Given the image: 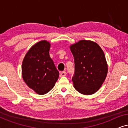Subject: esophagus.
I'll return each instance as SVG.
<instances>
[{
    "mask_svg": "<svg viewBox=\"0 0 128 128\" xmlns=\"http://www.w3.org/2000/svg\"><path fill=\"white\" fill-rule=\"evenodd\" d=\"M66 75V72H60V77L65 76Z\"/></svg>",
    "mask_w": 128,
    "mask_h": 128,
    "instance_id": "esophagus-1",
    "label": "esophagus"
}]
</instances>
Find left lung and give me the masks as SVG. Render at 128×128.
<instances>
[{"instance_id":"left-lung-1","label":"left lung","mask_w":128,"mask_h":128,"mask_svg":"<svg viewBox=\"0 0 128 128\" xmlns=\"http://www.w3.org/2000/svg\"><path fill=\"white\" fill-rule=\"evenodd\" d=\"M74 59L73 86L80 93H95L106 80L108 64L99 45L89 40H80L70 46Z\"/></svg>"}]
</instances>
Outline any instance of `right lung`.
<instances>
[{"mask_svg":"<svg viewBox=\"0 0 128 128\" xmlns=\"http://www.w3.org/2000/svg\"><path fill=\"white\" fill-rule=\"evenodd\" d=\"M50 47L46 40L38 42L30 48L22 63L24 82L40 95L50 92L59 78V72L50 58Z\"/></svg>","mask_w":128,"mask_h":128,"instance_id":"obj_1","label":"right lung"}]
</instances>
